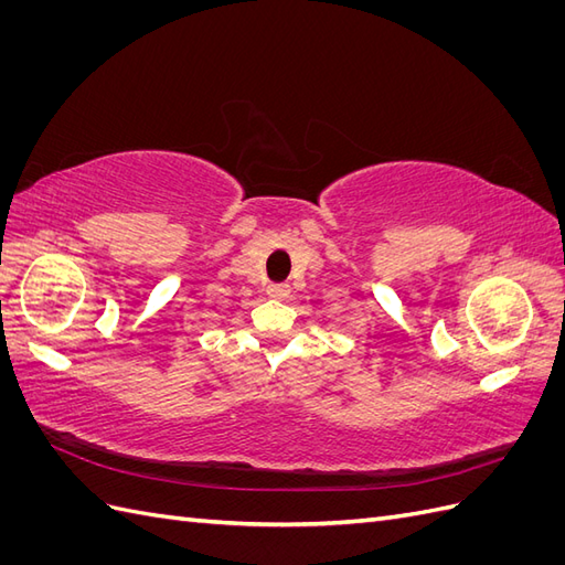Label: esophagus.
I'll return each mask as SVG.
<instances>
[{"instance_id": "34e87169", "label": "esophagus", "mask_w": 565, "mask_h": 565, "mask_svg": "<svg viewBox=\"0 0 565 565\" xmlns=\"http://www.w3.org/2000/svg\"><path fill=\"white\" fill-rule=\"evenodd\" d=\"M268 297L270 299H285L287 295H289V285H282V282H278V285H268Z\"/></svg>"}]
</instances>
